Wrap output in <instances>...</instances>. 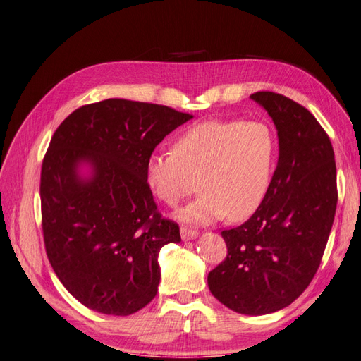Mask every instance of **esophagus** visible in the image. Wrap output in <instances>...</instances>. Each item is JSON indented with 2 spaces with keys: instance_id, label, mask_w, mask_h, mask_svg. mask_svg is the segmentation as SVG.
<instances>
[{
  "instance_id": "34e87169",
  "label": "esophagus",
  "mask_w": 361,
  "mask_h": 361,
  "mask_svg": "<svg viewBox=\"0 0 361 361\" xmlns=\"http://www.w3.org/2000/svg\"><path fill=\"white\" fill-rule=\"evenodd\" d=\"M197 231L193 228H188V227H182L180 228V236L183 241H193V239L197 238Z\"/></svg>"
}]
</instances>
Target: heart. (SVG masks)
<instances>
[{
  "instance_id": "heart-1",
  "label": "heart",
  "mask_w": 361,
  "mask_h": 361,
  "mask_svg": "<svg viewBox=\"0 0 361 361\" xmlns=\"http://www.w3.org/2000/svg\"><path fill=\"white\" fill-rule=\"evenodd\" d=\"M276 142L261 120H207L183 131L171 154L153 153L143 178L156 199L170 207L197 187L201 195L178 212L188 224H208L227 214L243 221L266 196L275 166Z\"/></svg>"
}]
</instances>
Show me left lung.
<instances>
[{"mask_svg": "<svg viewBox=\"0 0 361 361\" xmlns=\"http://www.w3.org/2000/svg\"><path fill=\"white\" fill-rule=\"evenodd\" d=\"M250 99L274 120L278 164L250 219L221 233L227 258L208 274V287L238 314L266 315L292 304L317 274L337 210V168L306 108L269 91Z\"/></svg>", "mask_w": 361, "mask_h": 361, "instance_id": "1", "label": "left lung"}]
</instances>
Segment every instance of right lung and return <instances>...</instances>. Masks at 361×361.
I'll return each mask as SVG.
<instances>
[{
	"label": "right lung",
	"mask_w": 361,
	"mask_h": 361,
	"mask_svg": "<svg viewBox=\"0 0 361 361\" xmlns=\"http://www.w3.org/2000/svg\"><path fill=\"white\" fill-rule=\"evenodd\" d=\"M193 116L173 108L108 99L75 109L54 133L42 166L46 253L75 300L126 317L154 298L159 252L180 243L160 218L145 160Z\"/></svg>",
	"instance_id": "obj_1"
}]
</instances>
